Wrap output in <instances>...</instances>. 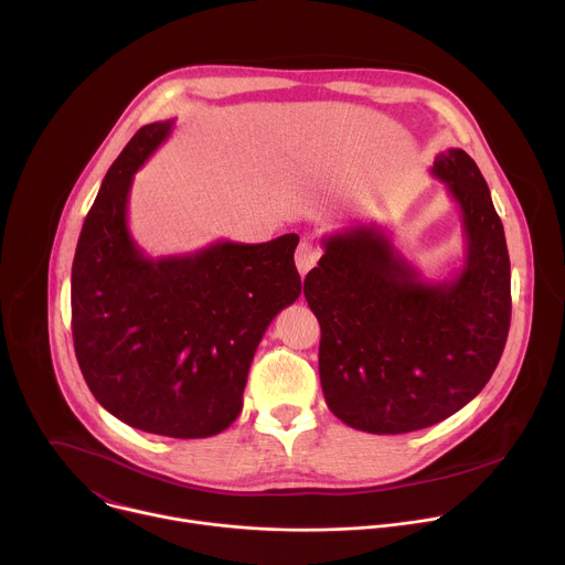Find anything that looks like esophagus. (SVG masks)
Masks as SVG:
<instances>
[{
  "label": "esophagus",
  "mask_w": 565,
  "mask_h": 565,
  "mask_svg": "<svg viewBox=\"0 0 565 565\" xmlns=\"http://www.w3.org/2000/svg\"><path fill=\"white\" fill-rule=\"evenodd\" d=\"M319 257H321V248L317 244H312V241H301L295 253V264L299 275H306L319 262Z\"/></svg>",
  "instance_id": "obj_1"
}]
</instances>
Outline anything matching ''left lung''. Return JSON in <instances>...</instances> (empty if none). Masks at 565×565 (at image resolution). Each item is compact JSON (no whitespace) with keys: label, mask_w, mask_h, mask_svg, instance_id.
Listing matches in <instances>:
<instances>
[{"label":"left lung","mask_w":565,"mask_h":565,"mask_svg":"<svg viewBox=\"0 0 565 565\" xmlns=\"http://www.w3.org/2000/svg\"><path fill=\"white\" fill-rule=\"evenodd\" d=\"M431 174L460 207L465 262L425 279L375 223L321 238L303 279L315 312L319 380L329 409L369 434L431 427L492 377L510 331V257L490 188L462 149L440 151Z\"/></svg>","instance_id":"8db88e82"}]
</instances>
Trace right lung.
Instances as JSON below:
<instances>
[{
  "label": "right lung",
  "instance_id": "1",
  "mask_svg": "<svg viewBox=\"0 0 565 565\" xmlns=\"http://www.w3.org/2000/svg\"><path fill=\"white\" fill-rule=\"evenodd\" d=\"M172 129L145 125L109 168L77 238L71 329L79 371L111 416L147 434L207 438L241 414L255 351L301 292L299 236L147 257L129 232V192Z\"/></svg>",
  "mask_w": 565,
  "mask_h": 565
}]
</instances>
